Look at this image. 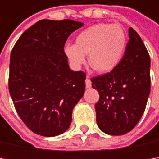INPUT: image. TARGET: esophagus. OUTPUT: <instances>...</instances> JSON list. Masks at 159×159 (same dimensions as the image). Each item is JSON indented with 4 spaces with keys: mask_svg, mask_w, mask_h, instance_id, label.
I'll list each match as a JSON object with an SVG mask.
<instances>
[{
    "mask_svg": "<svg viewBox=\"0 0 159 159\" xmlns=\"http://www.w3.org/2000/svg\"><path fill=\"white\" fill-rule=\"evenodd\" d=\"M91 86H92V82H91V80H89V75H87V79H86V87H87V88H90Z\"/></svg>",
    "mask_w": 159,
    "mask_h": 159,
    "instance_id": "1",
    "label": "esophagus"
}]
</instances>
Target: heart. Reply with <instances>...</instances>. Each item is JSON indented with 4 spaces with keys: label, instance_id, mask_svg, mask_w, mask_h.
Instances as JSON below:
<instances>
[{
    "label": "heart",
    "instance_id": "1",
    "mask_svg": "<svg viewBox=\"0 0 159 159\" xmlns=\"http://www.w3.org/2000/svg\"><path fill=\"white\" fill-rule=\"evenodd\" d=\"M126 48V36L119 24L99 23L84 29L78 34L76 44L67 43L64 48L70 64L79 69L86 63L100 73L113 70L122 60Z\"/></svg>",
    "mask_w": 159,
    "mask_h": 159
}]
</instances>
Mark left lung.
Instances as JSON below:
<instances>
[{"label":"left lung","mask_w":159,"mask_h":159,"mask_svg":"<svg viewBox=\"0 0 159 159\" xmlns=\"http://www.w3.org/2000/svg\"><path fill=\"white\" fill-rule=\"evenodd\" d=\"M124 57L111 71L91 79L99 93L95 103L99 128L111 135H121L137 125L150 91V55L132 27Z\"/></svg>","instance_id":"1"}]
</instances>
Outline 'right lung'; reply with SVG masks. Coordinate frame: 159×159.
<instances>
[{"label": "right lung", "instance_id": "1", "mask_svg": "<svg viewBox=\"0 0 159 159\" xmlns=\"http://www.w3.org/2000/svg\"><path fill=\"white\" fill-rule=\"evenodd\" d=\"M82 23L42 19L22 34L10 54L9 90L28 128L51 137L65 132L85 92L86 73L70 69L64 48Z\"/></svg>", "mask_w": 159, "mask_h": 159}]
</instances>
